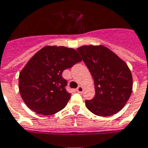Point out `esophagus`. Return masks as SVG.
I'll use <instances>...</instances> for the list:
<instances>
[{
    "mask_svg": "<svg viewBox=\"0 0 148 148\" xmlns=\"http://www.w3.org/2000/svg\"><path fill=\"white\" fill-rule=\"evenodd\" d=\"M76 91L78 93H82V92H83V91H84V88L82 86H78L77 87V88L76 89Z\"/></svg>",
    "mask_w": 148,
    "mask_h": 148,
    "instance_id": "obj_1",
    "label": "esophagus"
}]
</instances>
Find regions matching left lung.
Segmentation results:
<instances>
[{"label":"left lung","instance_id":"left-lung-1","mask_svg":"<svg viewBox=\"0 0 148 148\" xmlns=\"http://www.w3.org/2000/svg\"><path fill=\"white\" fill-rule=\"evenodd\" d=\"M77 50L94 79L95 95L92 100L85 101L87 109L99 116H110L119 112L133 91V77L129 66L101 45H84Z\"/></svg>","mask_w":148,"mask_h":148}]
</instances>
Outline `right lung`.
Masks as SVG:
<instances>
[{
	"instance_id": "1",
	"label": "right lung",
	"mask_w": 148,
	"mask_h": 148,
	"mask_svg": "<svg viewBox=\"0 0 148 148\" xmlns=\"http://www.w3.org/2000/svg\"><path fill=\"white\" fill-rule=\"evenodd\" d=\"M82 60L73 48L57 46L42 48L19 74V92L25 104L45 116L62 110L71 95L65 89L66 81L62 73Z\"/></svg>"
}]
</instances>
